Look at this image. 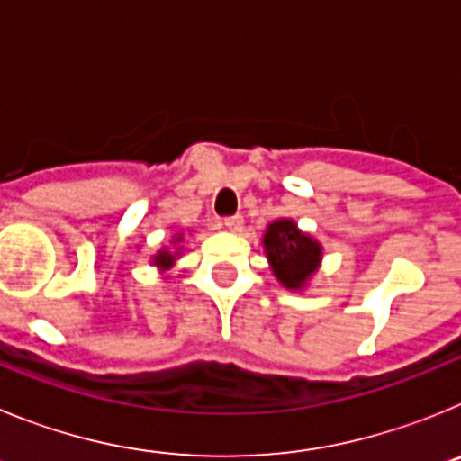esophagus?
I'll use <instances>...</instances> for the list:
<instances>
[{
  "label": "esophagus",
  "mask_w": 461,
  "mask_h": 461,
  "mask_svg": "<svg viewBox=\"0 0 461 461\" xmlns=\"http://www.w3.org/2000/svg\"><path fill=\"white\" fill-rule=\"evenodd\" d=\"M223 223H226L228 230H233V233H240V230H242V226H244V219L240 217V214H235V217L223 219Z\"/></svg>",
  "instance_id": "esophagus-1"
}]
</instances>
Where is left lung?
<instances>
[{
    "label": "left lung",
    "instance_id": "8db88e82",
    "mask_svg": "<svg viewBox=\"0 0 461 461\" xmlns=\"http://www.w3.org/2000/svg\"><path fill=\"white\" fill-rule=\"evenodd\" d=\"M263 251L272 275L286 291L303 293L323 263V244L297 228L293 219H276L263 233Z\"/></svg>",
    "mask_w": 461,
    "mask_h": 461
}]
</instances>
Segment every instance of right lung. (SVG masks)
Masks as SVG:
<instances>
[{"label":"right lung","instance_id":"1","mask_svg":"<svg viewBox=\"0 0 461 461\" xmlns=\"http://www.w3.org/2000/svg\"><path fill=\"white\" fill-rule=\"evenodd\" d=\"M182 242H185V233H175L173 238H170L168 247H161V249L152 256V266L158 267V270L164 272L166 276H168V272L173 270V266L177 263V258L182 256V251H185Z\"/></svg>","mask_w":461,"mask_h":461}]
</instances>
